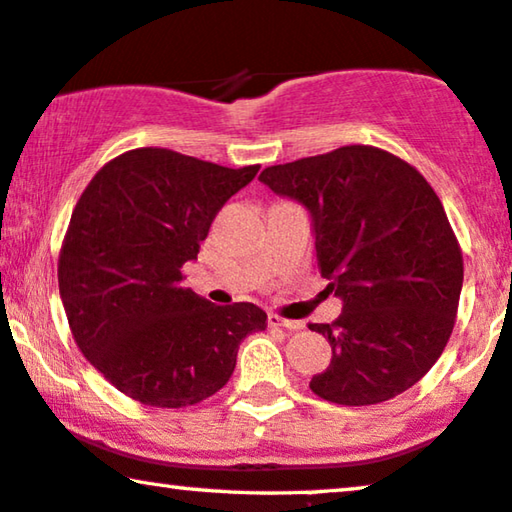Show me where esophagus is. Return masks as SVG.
<instances>
[{
	"instance_id": "1",
	"label": "esophagus",
	"mask_w": 512,
	"mask_h": 512,
	"mask_svg": "<svg viewBox=\"0 0 512 512\" xmlns=\"http://www.w3.org/2000/svg\"><path fill=\"white\" fill-rule=\"evenodd\" d=\"M269 323H271V325H276V327H285V330H290V332H299V330H304V323H302V320H288V318H281V316H278V313H271V316H269Z\"/></svg>"
}]
</instances>
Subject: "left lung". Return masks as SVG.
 Returning a JSON list of instances; mask_svg holds the SVG:
<instances>
[{
    "instance_id": "obj_1",
    "label": "left lung",
    "mask_w": 512,
    "mask_h": 512,
    "mask_svg": "<svg viewBox=\"0 0 512 512\" xmlns=\"http://www.w3.org/2000/svg\"><path fill=\"white\" fill-rule=\"evenodd\" d=\"M260 180L311 213L320 276L342 299L318 398L377 405L412 388L454 330L463 257L438 194L417 168L370 145L269 166Z\"/></svg>"
}]
</instances>
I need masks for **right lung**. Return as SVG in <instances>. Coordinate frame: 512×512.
I'll list each match as a JSON object with an SVG mask.
<instances>
[{
  "label": "right lung",
  "mask_w": 512,
  "mask_h": 512,
  "mask_svg": "<svg viewBox=\"0 0 512 512\" xmlns=\"http://www.w3.org/2000/svg\"><path fill=\"white\" fill-rule=\"evenodd\" d=\"M257 170L140 147L105 163L74 206L60 299L81 353L128 398L201 403L229 381L238 344L267 327L260 306H215L182 288L185 262Z\"/></svg>",
  "instance_id": "add662e5"
}]
</instances>
